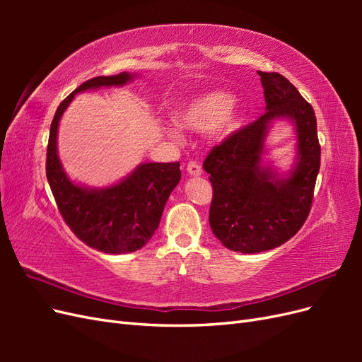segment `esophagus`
<instances>
[{"instance_id":"esophagus-1","label":"esophagus","mask_w":362,"mask_h":362,"mask_svg":"<svg viewBox=\"0 0 362 362\" xmlns=\"http://www.w3.org/2000/svg\"><path fill=\"white\" fill-rule=\"evenodd\" d=\"M187 172H189L190 175H193V177H201V175H202L201 164L196 163V161H189V164H187Z\"/></svg>"}]
</instances>
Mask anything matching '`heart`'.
Instances as JSON below:
<instances>
[{"label": "heart", "instance_id": "1", "mask_svg": "<svg viewBox=\"0 0 362 362\" xmlns=\"http://www.w3.org/2000/svg\"><path fill=\"white\" fill-rule=\"evenodd\" d=\"M234 98L223 90L205 92L185 103L177 112V120L181 127L204 131L213 128L216 133L229 134L242 122L237 108L233 105ZM170 137H177V131L168 128Z\"/></svg>", "mask_w": 362, "mask_h": 362}]
</instances>
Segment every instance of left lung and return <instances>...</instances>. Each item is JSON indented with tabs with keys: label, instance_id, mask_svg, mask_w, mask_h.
<instances>
[{
	"label": "left lung",
	"instance_id": "8db88e82",
	"mask_svg": "<svg viewBox=\"0 0 362 362\" xmlns=\"http://www.w3.org/2000/svg\"><path fill=\"white\" fill-rule=\"evenodd\" d=\"M266 113L214 146L204 161L213 201L210 226L221 243L242 254L275 249L299 231L310 214L320 145L310 103L278 72H261ZM288 118L298 137L293 169L281 179L262 163L272 119Z\"/></svg>",
	"mask_w": 362,
	"mask_h": 362
}]
</instances>
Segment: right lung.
Instances as JSON below:
<instances>
[{"label": "right lung", "instance_id": "right-lung-1", "mask_svg": "<svg viewBox=\"0 0 362 362\" xmlns=\"http://www.w3.org/2000/svg\"><path fill=\"white\" fill-rule=\"evenodd\" d=\"M134 76L128 72L95 76L76 87L54 115L47 149V178L63 221L83 243L115 255L144 247L154 235L164 205L181 180L180 163H141L110 187H83L63 170L57 154V129L62 115L76 93L124 86Z\"/></svg>", "mask_w": 362, "mask_h": 362}]
</instances>
